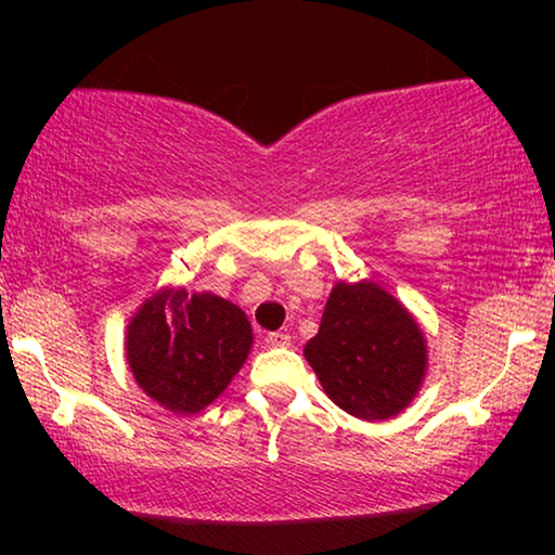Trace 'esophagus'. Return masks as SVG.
Here are the masks:
<instances>
[{
  "mask_svg": "<svg viewBox=\"0 0 555 555\" xmlns=\"http://www.w3.org/2000/svg\"><path fill=\"white\" fill-rule=\"evenodd\" d=\"M264 344H268L270 348H285V346H291V333H287V331L268 333V336H264Z\"/></svg>",
  "mask_w": 555,
  "mask_h": 555,
  "instance_id": "34e87169",
  "label": "esophagus"
}]
</instances>
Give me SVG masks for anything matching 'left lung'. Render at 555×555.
I'll list each match as a JSON object with an SVG mask.
<instances>
[{"label": "left lung", "instance_id": "left-lung-1", "mask_svg": "<svg viewBox=\"0 0 555 555\" xmlns=\"http://www.w3.org/2000/svg\"><path fill=\"white\" fill-rule=\"evenodd\" d=\"M323 391L359 420L399 414L420 389L427 348L409 310L374 283H338L306 344Z\"/></svg>", "mask_w": 555, "mask_h": 555}]
</instances>
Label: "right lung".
<instances>
[{"instance_id": "obj_1", "label": "right lung", "mask_w": 555, "mask_h": 555, "mask_svg": "<svg viewBox=\"0 0 555 555\" xmlns=\"http://www.w3.org/2000/svg\"><path fill=\"white\" fill-rule=\"evenodd\" d=\"M253 346L247 315L211 293L164 291L128 325L126 359L151 399L194 414L227 389Z\"/></svg>"}]
</instances>
